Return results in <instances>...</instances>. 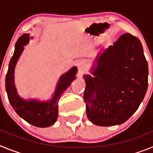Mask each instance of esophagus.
I'll use <instances>...</instances> for the list:
<instances>
[{
    "label": "esophagus",
    "mask_w": 153,
    "mask_h": 153,
    "mask_svg": "<svg viewBox=\"0 0 153 153\" xmlns=\"http://www.w3.org/2000/svg\"><path fill=\"white\" fill-rule=\"evenodd\" d=\"M84 61L83 60H79L77 63V66H78V68H79V71H83V69H84Z\"/></svg>",
    "instance_id": "esophagus-1"
}]
</instances>
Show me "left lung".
<instances>
[{"label": "left lung", "mask_w": 153, "mask_h": 153, "mask_svg": "<svg viewBox=\"0 0 153 153\" xmlns=\"http://www.w3.org/2000/svg\"><path fill=\"white\" fill-rule=\"evenodd\" d=\"M83 76V98L90 122L100 126L120 125L136 111L148 88V63L141 42L125 33L97 54Z\"/></svg>", "instance_id": "obj_1"}]
</instances>
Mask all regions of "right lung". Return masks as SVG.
Returning a JSON list of instances; mask_svg holds the SVG:
<instances>
[{
    "instance_id": "right-lung-1",
    "label": "right lung",
    "mask_w": 153,
    "mask_h": 153,
    "mask_svg": "<svg viewBox=\"0 0 153 153\" xmlns=\"http://www.w3.org/2000/svg\"><path fill=\"white\" fill-rule=\"evenodd\" d=\"M29 41V34L24 33L16 42L15 50L9 63L5 79L6 91L10 105L19 117L34 126L41 128L49 127L53 125L57 120L58 101L62 93L76 79L77 67H73L67 73L60 76L54 93L48 100L40 101L36 99L25 100L22 98L18 95L14 83V70L19 58L24 51V46H26Z\"/></svg>"
}]
</instances>
